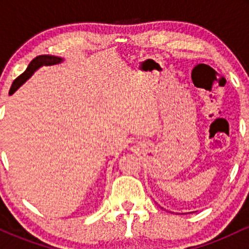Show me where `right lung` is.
Masks as SVG:
<instances>
[{"instance_id": "obj_1", "label": "right lung", "mask_w": 249, "mask_h": 249, "mask_svg": "<svg viewBox=\"0 0 249 249\" xmlns=\"http://www.w3.org/2000/svg\"><path fill=\"white\" fill-rule=\"evenodd\" d=\"M62 62V58H59V57H55V56H48V55H42V56H37L36 58H34L33 61L30 62V64L28 65L27 70L24 71L22 75H19L15 81L13 82V85H11L10 88V91H9V95H13L14 92L21 87L23 83L27 81V79H29L31 75H33L35 71L38 69V68H41L42 65H53V64H57V63Z\"/></svg>"}]
</instances>
